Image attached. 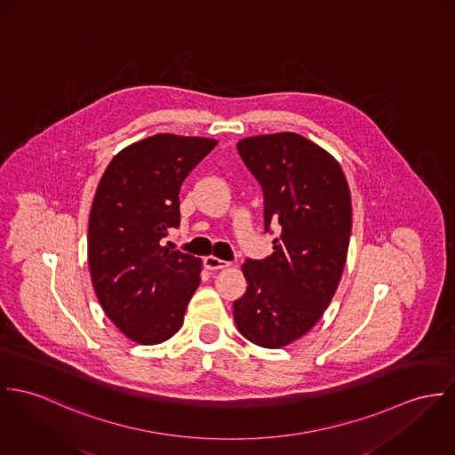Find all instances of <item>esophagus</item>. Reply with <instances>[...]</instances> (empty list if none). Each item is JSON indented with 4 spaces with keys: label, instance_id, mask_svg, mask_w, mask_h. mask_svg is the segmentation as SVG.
<instances>
[{
    "label": "esophagus",
    "instance_id": "34e87169",
    "mask_svg": "<svg viewBox=\"0 0 455 455\" xmlns=\"http://www.w3.org/2000/svg\"><path fill=\"white\" fill-rule=\"evenodd\" d=\"M230 263L225 261V259H220L216 256H205L204 258V267L207 270H220V268H227Z\"/></svg>",
    "mask_w": 455,
    "mask_h": 455
}]
</instances>
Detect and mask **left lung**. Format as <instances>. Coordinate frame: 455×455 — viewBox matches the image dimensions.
I'll return each mask as SVG.
<instances>
[{"label": "left lung", "mask_w": 455, "mask_h": 455, "mask_svg": "<svg viewBox=\"0 0 455 455\" xmlns=\"http://www.w3.org/2000/svg\"><path fill=\"white\" fill-rule=\"evenodd\" d=\"M237 152L258 180L274 251L243 265L248 290L234 302L239 331L279 349L303 337L331 302L347 259L353 207L340 164L295 132L241 140Z\"/></svg>", "instance_id": "8db88e82"}]
</instances>
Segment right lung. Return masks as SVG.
<instances>
[{"label": "right lung", "mask_w": 455, "mask_h": 455, "mask_svg": "<svg viewBox=\"0 0 455 455\" xmlns=\"http://www.w3.org/2000/svg\"><path fill=\"white\" fill-rule=\"evenodd\" d=\"M216 140L155 134L116 153L89 218V268L104 314L131 340L155 346L183 324L203 261L162 244L180 227V188Z\"/></svg>", "instance_id": "obj_1"}]
</instances>
